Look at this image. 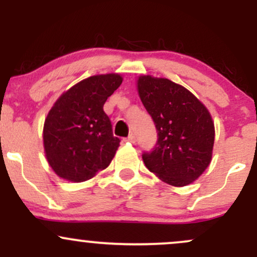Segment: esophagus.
Here are the masks:
<instances>
[{
    "instance_id": "1",
    "label": "esophagus",
    "mask_w": 257,
    "mask_h": 257,
    "mask_svg": "<svg viewBox=\"0 0 257 257\" xmlns=\"http://www.w3.org/2000/svg\"><path fill=\"white\" fill-rule=\"evenodd\" d=\"M124 141H128V143H133V144H134V143H135V135H134V134H129V137L126 138Z\"/></svg>"
}]
</instances>
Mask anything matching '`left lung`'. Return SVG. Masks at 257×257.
<instances>
[{
	"label": "left lung",
	"instance_id": "8db88e82",
	"mask_svg": "<svg viewBox=\"0 0 257 257\" xmlns=\"http://www.w3.org/2000/svg\"><path fill=\"white\" fill-rule=\"evenodd\" d=\"M137 88L158 132L155 150L143 155L146 168L175 187L192 184L213 158L210 112L194 94L168 78L141 75Z\"/></svg>",
	"mask_w": 257,
	"mask_h": 257
}]
</instances>
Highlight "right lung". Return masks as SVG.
Instances as JSON below:
<instances>
[{"label":"right lung","mask_w":257,"mask_h":257,"mask_svg":"<svg viewBox=\"0 0 257 257\" xmlns=\"http://www.w3.org/2000/svg\"><path fill=\"white\" fill-rule=\"evenodd\" d=\"M119 73L95 75L64 91L47 114L43 147L59 178L83 182L110 166L119 146L104 112L108 96L122 84Z\"/></svg>","instance_id":"1"}]
</instances>
